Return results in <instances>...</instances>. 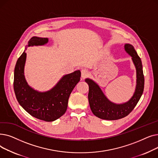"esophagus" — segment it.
<instances>
[{
	"label": "esophagus",
	"mask_w": 158,
	"mask_h": 158,
	"mask_svg": "<svg viewBox=\"0 0 158 158\" xmlns=\"http://www.w3.org/2000/svg\"><path fill=\"white\" fill-rule=\"evenodd\" d=\"M88 74H89V73H88V71L87 69H84L81 70V77L82 79H85L86 77H88Z\"/></svg>",
	"instance_id": "esophagus-1"
}]
</instances>
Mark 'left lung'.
I'll use <instances>...</instances> for the list:
<instances>
[{
	"instance_id": "1",
	"label": "left lung",
	"mask_w": 158,
	"mask_h": 158,
	"mask_svg": "<svg viewBox=\"0 0 158 158\" xmlns=\"http://www.w3.org/2000/svg\"><path fill=\"white\" fill-rule=\"evenodd\" d=\"M124 47L126 51L132 57L136 69L137 76L135 92L127 102L116 104L110 102L94 81L89 79L85 80L89 85L88 101L91 110L96 117L103 120H114L126 117L134 110L143 92L145 79L142 61L133 46L126 44Z\"/></svg>"
}]
</instances>
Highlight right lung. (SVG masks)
<instances>
[{"mask_svg":"<svg viewBox=\"0 0 158 158\" xmlns=\"http://www.w3.org/2000/svg\"><path fill=\"white\" fill-rule=\"evenodd\" d=\"M48 38L34 36L28 41V47L43 45ZM27 47L25 48V51ZM24 52L16 61L13 88L16 98L23 108L32 117L45 122H52L60 118L67 109L69 96L80 81L81 72L75 71L66 75L51 90L38 92L31 88L24 77L23 69L26 60Z\"/></svg>","mask_w":158,"mask_h":158,"instance_id":"1","label":"right lung"}]
</instances>
